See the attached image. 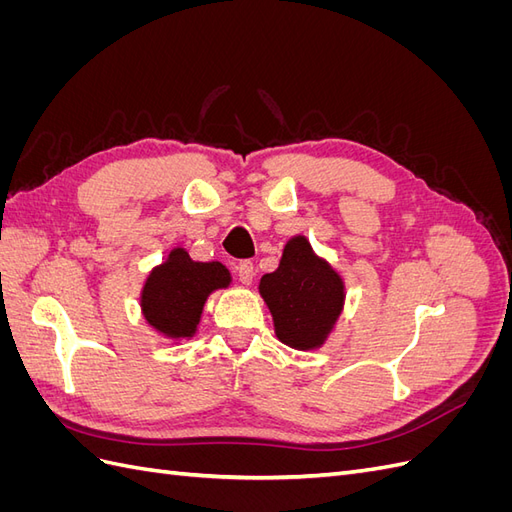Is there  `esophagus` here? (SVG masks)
<instances>
[{
	"label": "esophagus",
	"instance_id": "34e87169",
	"mask_svg": "<svg viewBox=\"0 0 512 512\" xmlns=\"http://www.w3.org/2000/svg\"><path fill=\"white\" fill-rule=\"evenodd\" d=\"M237 275H239V282L241 284H252V280H254V275H256V269H254V265L250 260H241L239 265H237Z\"/></svg>",
	"mask_w": 512,
	"mask_h": 512
}]
</instances>
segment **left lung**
I'll list each match as a JSON object with an SVG mask.
<instances>
[{"instance_id":"1","label":"left lung","mask_w":512,"mask_h":512,"mask_svg":"<svg viewBox=\"0 0 512 512\" xmlns=\"http://www.w3.org/2000/svg\"><path fill=\"white\" fill-rule=\"evenodd\" d=\"M260 294L267 301L275 335L290 348H318L342 312L344 284L320 260L305 237L286 243L280 267L262 275Z\"/></svg>"}]
</instances>
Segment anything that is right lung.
Instances as JSON below:
<instances>
[{"instance_id":"right-lung-1","label":"right lung","mask_w":512,"mask_h":512,"mask_svg":"<svg viewBox=\"0 0 512 512\" xmlns=\"http://www.w3.org/2000/svg\"><path fill=\"white\" fill-rule=\"evenodd\" d=\"M230 284L222 262H194L177 247L147 277L141 307L147 322L166 337H192L209 294Z\"/></svg>"}]
</instances>
